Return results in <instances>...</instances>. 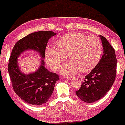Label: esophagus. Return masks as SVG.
<instances>
[{"instance_id":"1","label":"esophagus","mask_w":125,"mask_h":125,"mask_svg":"<svg viewBox=\"0 0 125 125\" xmlns=\"http://www.w3.org/2000/svg\"><path fill=\"white\" fill-rule=\"evenodd\" d=\"M66 79L67 80H71L73 79V76H66Z\"/></svg>"}]
</instances>
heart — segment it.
<instances>
[{
    "label": "heart",
    "mask_w": 125,
    "mask_h": 125,
    "mask_svg": "<svg viewBox=\"0 0 125 125\" xmlns=\"http://www.w3.org/2000/svg\"><path fill=\"white\" fill-rule=\"evenodd\" d=\"M101 54V42L97 37L73 32L59 38L57 47H47L45 57L50 68L56 70L66 60L68 54L70 61L61 66L60 71L70 75L79 70L82 72L91 71L99 62Z\"/></svg>",
    "instance_id": "obj_1"
}]
</instances>
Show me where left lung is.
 I'll return each mask as SVG.
<instances>
[{
  "label": "left lung",
  "mask_w": 125,
  "mask_h": 125,
  "mask_svg": "<svg viewBox=\"0 0 125 125\" xmlns=\"http://www.w3.org/2000/svg\"><path fill=\"white\" fill-rule=\"evenodd\" d=\"M104 49L100 62L86 75L76 95L85 103H92L101 99L110 90L115 82L117 59L115 49L106 38L99 35Z\"/></svg>",
  "instance_id": "8db88e82"
}]
</instances>
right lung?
I'll return each mask as SVG.
<instances>
[{
    "label": "right lung",
    "mask_w": 125,
    "mask_h": 125,
    "mask_svg": "<svg viewBox=\"0 0 125 125\" xmlns=\"http://www.w3.org/2000/svg\"><path fill=\"white\" fill-rule=\"evenodd\" d=\"M57 34L52 31H39L28 34L17 41L12 49L8 63V73L14 91L25 103L34 105L45 104L53 92L59 75L49 71L41 59L36 72L25 74L21 71L17 58L28 50L36 51L42 59L49 40Z\"/></svg>",
    "instance_id": "1"
}]
</instances>
